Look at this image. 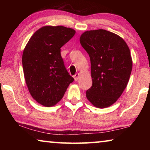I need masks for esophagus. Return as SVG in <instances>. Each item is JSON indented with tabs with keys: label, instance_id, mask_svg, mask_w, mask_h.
<instances>
[{
	"label": "esophagus",
	"instance_id": "obj_1",
	"mask_svg": "<svg viewBox=\"0 0 150 150\" xmlns=\"http://www.w3.org/2000/svg\"><path fill=\"white\" fill-rule=\"evenodd\" d=\"M73 77H74V79L75 81H77L79 80V73H76V74L73 76Z\"/></svg>",
	"mask_w": 150,
	"mask_h": 150
}]
</instances>
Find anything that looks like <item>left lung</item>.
Instances as JSON below:
<instances>
[{
  "label": "left lung",
  "mask_w": 150,
  "mask_h": 150,
  "mask_svg": "<svg viewBox=\"0 0 150 150\" xmlns=\"http://www.w3.org/2000/svg\"><path fill=\"white\" fill-rule=\"evenodd\" d=\"M80 43L91 59L93 85L87 99L97 108L111 106L125 89L132 69L130 51L117 34L99 29L81 34Z\"/></svg>",
  "instance_id": "left-lung-1"
}]
</instances>
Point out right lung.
Wrapping results in <instances>:
<instances>
[{
  "label": "right lung",
  "mask_w": 150,
  "mask_h": 150,
  "mask_svg": "<svg viewBox=\"0 0 150 150\" xmlns=\"http://www.w3.org/2000/svg\"><path fill=\"white\" fill-rule=\"evenodd\" d=\"M75 31L62 26H44L30 38L22 55L25 81L30 95L44 106L56 105L74 79L65 67L61 47Z\"/></svg>",
  "instance_id": "add662e5"
}]
</instances>
